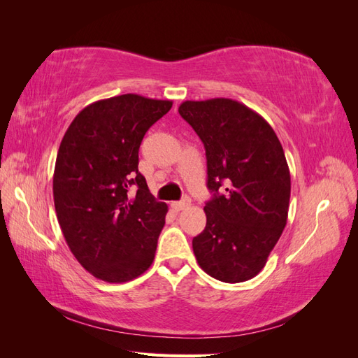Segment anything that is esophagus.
<instances>
[{
  "mask_svg": "<svg viewBox=\"0 0 358 358\" xmlns=\"http://www.w3.org/2000/svg\"><path fill=\"white\" fill-rule=\"evenodd\" d=\"M189 204H191V200H189V197H185V199L180 200V201H173V203H171L173 209H175V210H183V209H185V208H188Z\"/></svg>",
  "mask_w": 358,
  "mask_h": 358,
  "instance_id": "34e87169",
  "label": "esophagus"
}]
</instances>
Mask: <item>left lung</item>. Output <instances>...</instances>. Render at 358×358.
Instances as JSON below:
<instances>
[{
	"mask_svg": "<svg viewBox=\"0 0 358 358\" xmlns=\"http://www.w3.org/2000/svg\"><path fill=\"white\" fill-rule=\"evenodd\" d=\"M179 113L204 145L213 192L194 255L222 282L252 279L287 225L291 178L282 145L263 116L230 99L183 101Z\"/></svg>",
	"mask_w": 358,
	"mask_h": 358,
	"instance_id": "left-lung-1",
	"label": "left lung"
}]
</instances>
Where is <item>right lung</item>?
Here are the masks:
<instances>
[{
    "label": "right lung",
    "instance_id": "1",
    "mask_svg": "<svg viewBox=\"0 0 358 358\" xmlns=\"http://www.w3.org/2000/svg\"><path fill=\"white\" fill-rule=\"evenodd\" d=\"M171 106L137 94L112 96L86 106L62 137L53 171L58 222L76 259L106 282H128L154 262L169 208L149 192L138 148Z\"/></svg>",
    "mask_w": 358,
    "mask_h": 358
}]
</instances>
